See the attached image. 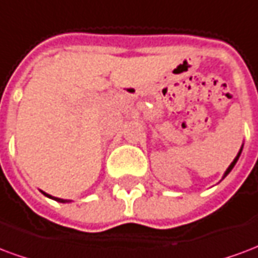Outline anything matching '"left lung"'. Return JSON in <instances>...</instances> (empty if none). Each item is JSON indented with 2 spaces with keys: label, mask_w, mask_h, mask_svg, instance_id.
Masks as SVG:
<instances>
[{
  "label": "left lung",
  "mask_w": 258,
  "mask_h": 258,
  "mask_svg": "<svg viewBox=\"0 0 258 258\" xmlns=\"http://www.w3.org/2000/svg\"><path fill=\"white\" fill-rule=\"evenodd\" d=\"M242 149H243V146H242V148H240V151H239V153H238V155H236V157H235V159H233V162L231 163V164H229V167L227 168V171H225V173H224V175H222V179L225 178V177H227L228 174L231 173V170H232L233 166H235V164H236V162H238L239 156H240V153H242Z\"/></svg>",
  "instance_id": "obj_1"
}]
</instances>
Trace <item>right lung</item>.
Wrapping results in <instances>:
<instances>
[{
  "label": "right lung",
  "instance_id": "add662e5",
  "mask_svg": "<svg viewBox=\"0 0 258 258\" xmlns=\"http://www.w3.org/2000/svg\"><path fill=\"white\" fill-rule=\"evenodd\" d=\"M41 192H42V190H41ZM42 194L45 195L47 198H49V199L56 200V202H60V203H69V202H72V200H68V199H59V198H55V196H51V195L45 194V192H42Z\"/></svg>",
  "mask_w": 258,
  "mask_h": 258
}]
</instances>
